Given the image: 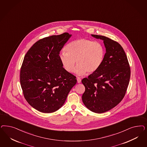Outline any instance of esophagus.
Here are the masks:
<instances>
[{
    "mask_svg": "<svg viewBox=\"0 0 147 147\" xmlns=\"http://www.w3.org/2000/svg\"><path fill=\"white\" fill-rule=\"evenodd\" d=\"M77 83H80L81 82V78H80V77H77Z\"/></svg>",
    "mask_w": 147,
    "mask_h": 147,
    "instance_id": "esophagus-1",
    "label": "esophagus"
}]
</instances>
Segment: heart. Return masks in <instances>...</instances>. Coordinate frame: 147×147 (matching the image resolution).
Wrapping results in <instances>:
<instances>
[{
	"instance_id": "heart-1",
	"label": "heart",
	"mask_w": 147,
	"mask_h": 147,
	"mask_svg": "<svg viewBox=\"0 0 147 147\" xmlns=\"http://www.w3.org/2000/svg\"><path fill=\"white\" fill-rule=\"evenodd\" d=\"M66 52L59 55V59L65 71L72 72L75 63V72L78 76L84 75L87 72L93 73L100 68L104 61L105 50L100 42L81 38L67 44Z\"/></svg>"
}]
</instances>
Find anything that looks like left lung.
I'll use <instances>...</instances> for the list:
<instances>
[{"label": "left lung", "mask_w": 147, "mask_h": 147, "mask_svg": "<svg viewBox=\"0 0 147 147\" xmlns=\"http://www.w3.org/2000/svg\"><path fill=\"white\" fill-rule=\"evenodd\" d=\"M103 40L106 52L100 68L82 80L85 88L82 101L90 111L102 114L123 100L130 77V68L123 47L103 36L91 34Z\"/></svg>", "instance_id": "8db88e82"}]
</instances>
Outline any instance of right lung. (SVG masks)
Here are the masks:
<instances>
[{"instance_id": "obj_1", "label": "right lung", "mask_w": 147, "mask_h": 147, "mask_svg": "<svg viewBox=\"0 0 147 147\" xmlns=\"http://www.w3.org/2000/svg\"><path fill=\"white\" fill-rule=\"evenodd\" d=\"M71 36L65 32L40 39L24 57L21 87L28 104L40 112L51 113L61 108L77 83L76 77L63 67L59 55Z\"/></svg>"}]
</instances>
